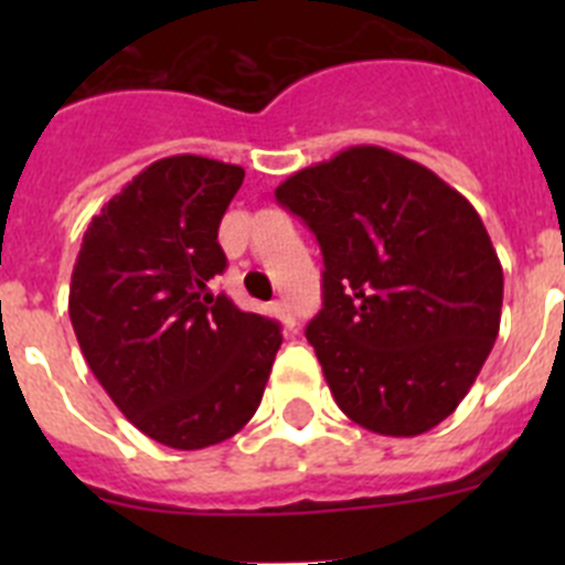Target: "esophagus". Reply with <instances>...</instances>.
<instances>
[{"instance_id":"34e87169","label":"esophagus","mask_w":565,"mask_h":565,"mask_svg":"<svg viewBox=\"0 0 565 565\" xmlns=\"http://www.w3.org/2000/svg\"><path fill=\"white\" fill-rule=\"evenodd\" d=\"M274 313H277V319L282 322V328H286V331H294V326H297V317H294L291 306H288L286 299H277V302H274Z\"/></svg>"}]
</instances>
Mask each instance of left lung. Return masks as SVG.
<instances>
[{
	"instance_id": "left-lung-1",
	"label": "left lung",
	"mask_w": 565,
	"mask_h": 565,
	"mask_svg": "<svg viewBox=\"0 0 565 565\" xmlns=\"http://www.w3.org/2000/svg\"><path fill=\"white\" fill-rule=\"evenodd\" d=\"M274 194L322 248V311L306 337L339 411L379 436L433 430L501 328L503 268L472 203L371 143L299 169Z\"/></svg>"
}]
</instances>
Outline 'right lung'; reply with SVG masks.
<instances>
[{
    "label": "right lung",
    "mask_w": 565,
    "mask_h": 565,
    "mask_svg": "<svg viewBox=\"0 0 565 565\" xmlns=\"http://www.w3.org/2000/svg\"><path fill=\"white\" fill-rule=\"evenodd\" d=\"M246 172L172 154L138 172L84 232L70 322L89 371L129 422L172 450H203L257 413L282 333L209 279L226 268L223 214Z\"/></svg>",
    "instance_id": "obj_1"
}]
</instances>
